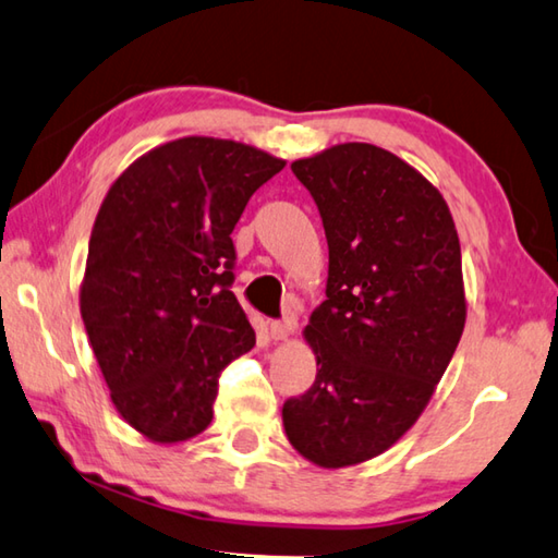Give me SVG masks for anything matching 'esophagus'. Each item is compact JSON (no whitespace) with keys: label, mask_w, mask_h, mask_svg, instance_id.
<instances>
[{"label":"esophagus","mask_w":558,"mask_h":558,"mask_svg":"<svg viewBox=\"0 0 558 558\" xmlns=\"http://www.w3.org/2000/svg\"><path fill=\"white\" fill-rule=\"evenodd\" d=\"M290 331H292V324H290V322H280V319H272V322H268V333H270V339H272V341H282V339H288V337H290Z\"/></svg>","instance_id":"34e87169"}]
</instances>
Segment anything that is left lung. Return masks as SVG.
Segmentation results:
<instances>
[{
	"mask_svg": "<svg viewBox=\"0 0 558 558\" xmlns=\"http://www.w3.org/2000/svg\"><path fill=\"white\" fill-rule=\"evenodd\" d=\"M329 244L327 300L305 339L317 378L282 404L292 447L322 469L383 453L427 408L465 324L461 244L439 190L371 144L292 163Z\"/></svg>",
	"mask_w": 558,
	"mask_h": 558,
	"instance_id": "left-lung-1",
	"label": "left lung"
}]
</instances>
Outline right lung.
<instances>
[{"instance_id":"obj_1","label":"right lung","mask_w":558,"mask_h":558,"mask_svg":"<svg viewBox=\"0 0 558 558\" xmlns=\"http://www.w3.org/2000/svg\"><path fill=\"white\" fill-rule=\"evenodd\" d=\"M286 160L209 136L170 141L109 187L80 312L111 402L150 441L205 432L219 376L256 343L231 292L236 221Z\"/></svg>"}]
</instances>
